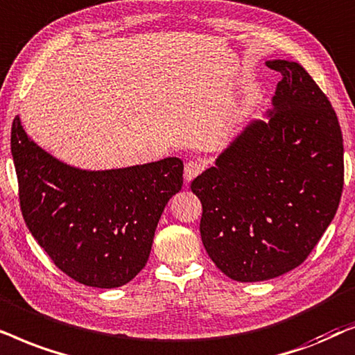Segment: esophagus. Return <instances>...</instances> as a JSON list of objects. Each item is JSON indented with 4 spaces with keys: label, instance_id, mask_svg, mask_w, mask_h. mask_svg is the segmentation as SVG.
<instances>
[{
    "label": "esophagus",
    "instance_id": "esophagus-1",
    "mask_svg": "<svg viewBox=\"0 0 355 355\" xmlns=\"http://www.w3.org/2000/svg\"><path fill=\"white\" fill-rule=\"evenodd\" d=\"M202 168H205V164L201 162V160H190V162L185 164V180L187 182H191L193 178L198 177L202 172Z\"/></svg>",
    "mask_w": 355,
    "mask_h": 355
}]
</instances>
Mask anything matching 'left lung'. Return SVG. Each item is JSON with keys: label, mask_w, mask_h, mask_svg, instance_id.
Segmentation results:
<instances>
[{"label": "left lung", "mask_w": 355, "mask_h": 355, "mask_svg": "<svg viewBox=\"0 0 355 355\" xmlns=\"http://www.w3.org/2000/svg\"><path fill=\"white\" fill-rule=\"evenodd\" d=\"M281 73L268 120H252L191 182L202 205L201 240L225 276L268 281L309 257L331 224L344 185L336 112L295 61Z\"/></svg>", "instance_id": "obj_1"}]
</instances>
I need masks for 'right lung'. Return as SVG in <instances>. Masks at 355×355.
Wrapping results in <instances>:
<instances>
[{"instance_id":"right-lung-1","label":"right lung","mask_w":355,"mask_h":355,"mask_svg":"<svg viewBox=\"0 0 355 355\" xmlns=\"http://www.w3.org/2000/svg\"><path fill=\"white\" fill-rule=\"evenodd\" d=\"M21 211L31 234L64 274L84 286H125L148 263L164 207L183 185V162L83 170L11 130Z\"/></svg>"}]
</instances>
